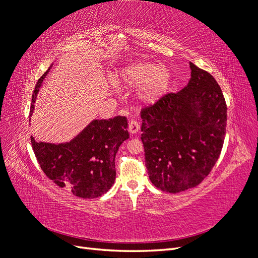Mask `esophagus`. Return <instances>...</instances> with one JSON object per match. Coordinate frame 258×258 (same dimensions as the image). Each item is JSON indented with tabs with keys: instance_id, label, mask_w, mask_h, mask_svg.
Instances as JSON below:
<instances>
[{
	"instance_id": "1",
	"label": "esophagus",
	"mask_w": 258,
	"mask_h": 258,
	"mask_svg": "<svg viewBox=\"0 0 258 258\" xmlns=\"http://www.w3.org/2000/svg\"><path fill=\"white\" fill-rule=\"evenodd\" d=\"M128 130L131 135H135L137 134V132L140 130V124L138 122V120L136 119H132L130 122H129V126H128Z\"/></svg>"
}]
</instances>
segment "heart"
<instances>
[{
	"label": "heart",
	"instance_id": "heart-1",
	"mask_svg": "<svg viewBox=\"0 0 258 258\" xmlns=\"http://www.w3.org/2000/svg\"><path fill=\"white\" fill-rule=\"evenodd\" d=\"M172 75L166 67L152 62H138L123 69L119 75V83L126 87H140L138 99L143 104L151 105L166 96Z\"/></svg>",
	"mask_w": 258,
	"mask_h": 258
}]
</instances>
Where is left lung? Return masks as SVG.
<instances>
[{
  "mask_svg": "<svg viewBox=\"0 0 258 258\" xmlns=\"http://www.w3.org/2000/svg\"><path fill=\"white\" fill-rule=\"evenodd\" d=\"M190 80L143 108L142 137L151 182L176 194L200 184L224 144L227 106L214 77L189 62Z\"/></svg>",
  "mask_w": 258,
  "mask_h": 258,
  "instance_id": "obj_1",
  "label": "left lung"
}]
</instances>
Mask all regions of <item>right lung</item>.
Returning a JSON list of instances; mask_svg holds the SVG:
<instances>
[{"instance_id": "1", "label": "right lung", "mask_w": 258, "mask_h": 258, "mask_svg": "<svg viewBox=\"0 0 258 258\" xmlns=\"http://www.w3.org/2000/svg\"><path fill=\"white\" fill-rule=\"evenodd\" d=\"M49 70L36 83L30 117ZM127 128L126 117L115 116L108 119H93L69 142H37L31 137V143L42 170L53 183L70 189L77 197L91 199L102 196L113 186L116 177L115 156L121 143L129 138Z\"/></svg>"}]
</instances>
